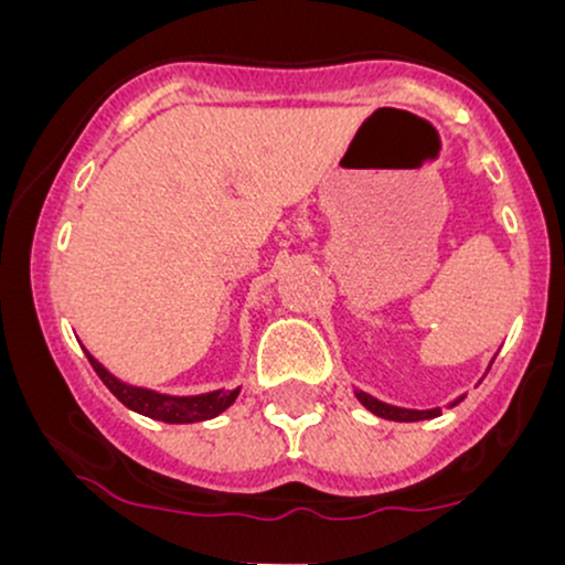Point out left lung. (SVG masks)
Instances as JSON below:
<instances>
[{
    "label": "left lung",
    "instance_id": "8db88e82",
    "mask_svg": "<svg viewBox=\"0 0 565 565\" xmlns=\"http://www.w3.org/2000/svg\"><path fill=\"white\" fill-rule=\"evenodd\" d=\"M355 398H359L372 414H377V417H382V419H393V423H419V419H433L440 414V408H425V412H417V408H401V406L382 404V401H377L374 395H369L364 391H355ZM459 401L462 398H457L454 404H459Z\"/></svg>",
    "mask_w": 565,
    "mask_h": 565
}]
</instances>
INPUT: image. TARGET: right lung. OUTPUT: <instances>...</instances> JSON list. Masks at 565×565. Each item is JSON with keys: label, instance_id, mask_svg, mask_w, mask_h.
Returning <instances> with one entry per match:
<instances>
[{"label": "right lung", "instance_id": "obj_1", "mask_svg": "<svg viewBox=\"0 0 565 565\" xmlns=\"http://www.w3.org/2000/svg\"><path fill=\"white\" fill-rule=\"evenodd\" d=\"M87 353V350H84ZM89 364L97 372V377L103 380V385L111 391L116 398L121 401L132 412L146 414L151 419H161V423L170 425H188V423H204V419L217 417L220 412H225L233 401H236V391H212L201 395H164L157 391H148V387H135L127 385V382L116 380L100 361H95L93 355L87 353Z\"/></svg>", "mask_w": 565, "mask_h": 565}]
</instances>
